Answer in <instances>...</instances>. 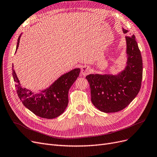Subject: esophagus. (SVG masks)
Segmentation results:
<instances>
[{
  "instance_id": "1",
  "label": "esophagus",
  "mask_w": 157,
  "mask_h": 157,
  "mask_svg": "<svg viewBox=\"0 0 157 157\" xmlns=\"http://www.w3.org/2000/svg\"><path fill=\"white\" fill-rule=\"evenodd\" d=\"M91 71V68L88 66H84L81 69V75L82 76H86V75L90 74Z\"/></svg>"
}]
</instances>
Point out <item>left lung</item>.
<instances>
[{
	"label": "left lung",
	"mask_w": 157,
	"mask_h": 157,
	"mask_svg": "<svg viewBox=\"0 0 157 157\" xmlns=\"http://www.w3.org/2000/svg\"><path fill=\"white\" fill-rule=\"evenodd\" d=\"M123 33L128 30L123 29ZM127 66L117 75L90 74L86 77L90 86L91 101L101 112H116L127 107L141 88L143 63L134 35L126 36Z\"/></svg>",
	"instance_id": "left-lung-1"
}]
</instances>
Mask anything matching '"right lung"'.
Instances as JSON below:
<instances>
[{"instance_id":"obj_1","label":"right lung","mask_w":157,"mask_h":157,"mask_svg":"<svg viewBox=\"0 0 157 157\" xmlns=\"http://www.w3.org/2000/svg\"><path fill=\"white\" fill-rule=\"evenodd\" d=\"M20 37L21 35L17 40L16 51L19 47ZM80 71L79 68H76L62 75L51 86L37 94L21 87L13 69L12 75L16 91L24 106L40 117L53 119L60 116L66 110L69 101V90L78 77Z\"/></svg>"}]
</instances>
